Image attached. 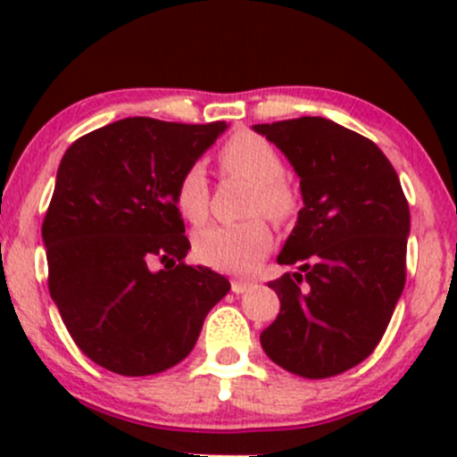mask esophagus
<instances>
[{
    "mask_svg": "<svg viewBox=\"0 0 457 457\" xmlns=\"http://www.w3.org/2000/svg\"><path fill=\"white\" fill-rule=\"evenodd\" d=\"M254 287V283L252 280H243V278H234L232 280V292L234 294H245L247 289Z\"/></svg>",
    "mask_w": 457,
    "mask_h": 457,
    "instance_id": "obj_1",
    "label": "esophagus"
}]
</instances>
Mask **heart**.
<instances>
[{"mask_svg": "<svg viewBox=\"0 0 457 457\" xmlns=\"http://www.w3.org/2000/svg\"><path fill=\"white\" fill-rule=\"evenodd\" d=\"M220 165L229 174L254 183L250 195V212H262L274 220H285L296 210V195L283 179L285 163L276 147L252 132H238L220 150ZM179 214L199 225L210 210V187L203 165L186 170L174 195ZM271 229L265 219L241 220V223L207 225L195 237V252L205 265L220 271L247 274L261 262L271 247Z\"/></svg>", "mask_w": 457, "mask_h": 457, "instance_id": "obj_1", "label": "heart"}]
</instances>
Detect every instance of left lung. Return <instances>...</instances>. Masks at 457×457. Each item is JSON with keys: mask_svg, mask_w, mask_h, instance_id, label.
<instances>
[{"mask_svg": "<svg viewBox=\"0 0 457 457\" xmlns=\"http://www.w3.org/2000/svg\"><path fill=\"white\" fill-rule=\"evenodd\" d=\"M254 132L287 156L303 195L278 254L301 271L270 283L280 314L261 345L296 376H338L376 349L403 294L409 203L380 147L329 119L258 123Z\"/></svg>", "mask_w": 457, "mask_h": 457, "instance_id": "left-lung-1", "label": "left lung"}]
</instances>
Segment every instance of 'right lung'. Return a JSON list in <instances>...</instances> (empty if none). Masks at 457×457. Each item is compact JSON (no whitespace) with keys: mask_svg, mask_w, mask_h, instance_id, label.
<instances>
[{"mask_svg":"<svg viewBox=\"0 0 457 457\" xmlns=\"http://www.w3.org/2000/svg\"><path fill=\"white\" fill-rule=\"evenodd\" d=\"M225 128L121 119L77 139L59 163L41 228L48 289L77 347L108 371L152 376L181 362L229 292L225 276L183 262L190 241L174 203Z\"/></svg>","mask_w":457,"mask_h":457,"instance_id":"add662e5","label":"right lung"}]
</instances>
